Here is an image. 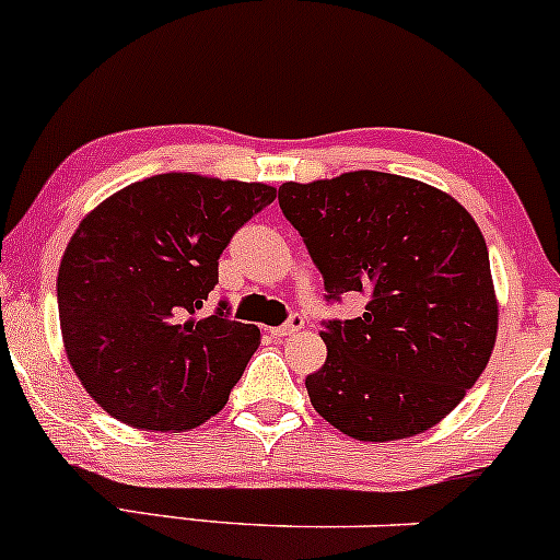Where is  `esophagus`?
I'll use <instances>...</instances> for the list:
<instances>
[{
    "mask_svg": "<svg viewBox=\"0 0 560 560\" xmlns=\"http://www.w3.org/2000/svg\"><path fill=\"white\" fill-rule=\"evenodd\" d=\"M303 327H305V318L300 316V313H292V316L287 318V322L281 324V327L270 329V335H273V337H290V335H294V331H300Z\"/></svg>",
    "mask_w": 560,
    "mask_h": 560,
    "instance_id": "1",
    "label": "esophagus"
}]
</instances>
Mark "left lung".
Instances as JSON below:
<instances>
[{"label": "left lung", "instance_id": "1", "mask_svg": "<svg viewBox=\"0 0 560 560\" xmlns=\"http://www.w3.org/2000/svg\"><path fill=\"white\" fill-rule=\"evenodd\" d=\"M284 218L322 270L324 298L366 294L329 318L311 404L359 441H396L444 420L487 370L497 337L489 252L463 205L411 177L346 172L284 183Z\"/></svg>", "mask_w": 560, "mask_h": 560}]
</instances>
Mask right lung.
Instances as JSON below:
<instances>
[{"label":"right lung","instance_id":"add662e5","mask_svg":"<svg viewBox=\"0 0 560 560\" xmlns=\"http://www.w3.org/2000/svg\"><path fill=\"white\" fill-rule=\"evenodd\" d=\"M276 199L262 183L170 172L121 188L79 223L58 270L66 353L116 420L188 430L218 415L260 342L220 300V255Z\"/></svg>","mask_w":560,"mask_h":560}]
</instances>
